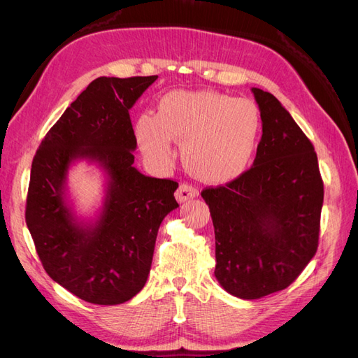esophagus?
Returning a JSON list of instances; mask_svg holds the SVG:
<instances>
[{"label": "esophagus", "mask_w": 358, "mask_h": 358, "mask_svg": "<svg viewBox=\"0 0 358 358\" xmlns=\"http://www.w3.org/2000/svg\"><path fill=\"white\" fill-rule=\"evenodd\" d=\"M199 197V189L192 185H188V183H183L176 191V200L179 203H185L188 200H192Z\"/></svg>", "instance_id": "obj_1"}]
</instances>
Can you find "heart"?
I'll return each mask as SVG.
<instances>
[{
    "mask_svg": "<svg viewBox=\"0 0 358 358\" xmlns=\"http://www.w3.org/2000/svg\"><path fill=\"white\" fill-rule=\"evenodd\" d=\"M262 117L254 101L215 91H173L158 103L157 116L137 117L134 133L143 154L157 166L182 158L191 175L209 183L239 178L255 152Z\"/></svg>",
    "mask_w": 358,
    "mask_h": 358,
    "instance_id": "1",
    "label": "heart"
}]
</instances>
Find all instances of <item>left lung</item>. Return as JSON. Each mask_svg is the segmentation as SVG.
I'll return each instance as SVG.
<instances>
[{
    "mask_svg": "<svg viewBox=\"0 0 358 358\" xmlns=\"http://www.w3.org/2000/svg\"><path fill=\"white\" fill-rule=\"evenodd\" d=\"M263 136L252 167L208 188L215 278L231 296L255 300L287 288L317 252L324 185L309 138L276 96L251 88Z\"/></svg>",
    "mask_w": 358,
    "mask_h": 358,
    "instance_id": "8db88e82",
    "label": "left lung"
}]
</instances>
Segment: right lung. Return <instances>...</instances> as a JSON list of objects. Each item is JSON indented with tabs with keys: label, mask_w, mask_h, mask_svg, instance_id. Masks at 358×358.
<instances>
[{
	"label": "right lung",
	"mask_w": 358,
	"mask_h": 358,
	"mask_svg": "<svg viewBox=\"0 0 358 358\" xmlns=\"http://www.w3.org/2000/svg\"><path fill=\"white\" fill-rule=\"evenodd\" d=\"M158 79L99 78L53 125L32 159L25 220L48 275L94 305H121L146 284L158 229L179 208L178 182L145 176L128 110ZM80 160L105 176L101 208L80 219L68 173Z\"/></svg>",
	"instance_id": "add662e5"
}]
</instances>
